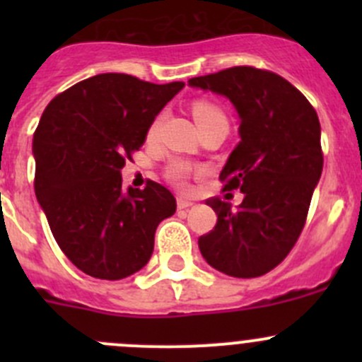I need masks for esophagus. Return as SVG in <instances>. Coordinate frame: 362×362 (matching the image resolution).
<instances>
[{
    "instance_id": "1",
    "label": "esophagus",
    "mask_w": 362,
    "mask_h": 362,
    "mask_svg": "<svg viewBox=\"0 0 362 362\" xmlns=\"http://www.w3.org/2000/svg\"><path fill=\"white\" fill-rule=\"evenodd\" d=\"M177 204H178V208H180V210H187V208L194 206V202H192V199L184 198V196H180V198L177 199Z\"/></svg>"
}]
</instances>
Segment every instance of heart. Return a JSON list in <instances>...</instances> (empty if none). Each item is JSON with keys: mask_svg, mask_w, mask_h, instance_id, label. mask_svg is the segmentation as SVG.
<instances>
[{"mask_svg": "<svg viewBox=\"0 0 362 362\" xmlns=\"http://www.w3.org/2000/svg\"><path fill=\"white\" fill-rule=\"evenodd\" d=\"M192 115H194L196 122H203V120H210V119H224L222 112L218 110L217 107H214L211 103H206V101H196V103L192 105ZM159 122H160V117H158V119L152 122L151 129H148V136H154L156 131H158L159 127ZM191 171H192V166L189 163H185V160H173V163L168 166L166 175L173 184L185 185Z\"/></svg>", "mask_w": 362, "mask_h": 362, "instance_id": "1", "label": "heart"}]
</instances>
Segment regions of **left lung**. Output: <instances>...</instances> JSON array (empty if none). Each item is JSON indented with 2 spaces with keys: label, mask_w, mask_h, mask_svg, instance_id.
Segmentation results:
<instances>
[{
  "label": "left lung",
  "mask_w": 362,
  "mask_h": 362,
  "mask_svg": "<svg viewBox=\"0 0 362 362\" xmlns=\"http://www.w3.org/2000/svg\"><path fill=\"white\" fill-rule=\"evenodd\" d=\"M189 86L228 98L240 117V141L221 180L243 202L231 208L208 199L217 224L198 240L199 250L226 275L261 276L286 259L305 226L324 164L319 117L293 83L264 69L228 68Z\"/></svg>",
  "instance_id": "1"
}]
</instances>
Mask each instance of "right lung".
Wrapping results in <instances>:
<instances>
[{
	"label": "right lung",
	"instance_id": "add662e5",
	"mask_svg": "<svg viewBox=\"0 0 362 362\" xmlns=\"http://www.w3.org/2000/svg\"><path fill=\"white\" fill-rule=\"evenodd\" d=\"M182 82L101 73L54 98L33 136L35 192L64 255L87 275L120 280L154 252L159 222L177 210L164 185L122 187L126 159L141 147Z\"/></svg>",
	"mask_w": 362,
	"mask_h": 362
}]
</instances>
